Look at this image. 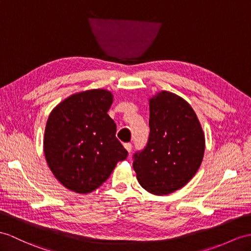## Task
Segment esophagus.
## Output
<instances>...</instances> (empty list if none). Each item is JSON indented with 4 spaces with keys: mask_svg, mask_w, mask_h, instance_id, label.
<instances>
[{
    "mask_svg": "<svg viewBox=\"0 0 251 251\" xmlns=\"http://www.w3.org/2000/svg\"><path fill=\"white\" fill-rule=\"evenodd\" d=\"M124 146H125V148L126 149L127 152H131V150H132V144L131 143H126Z\"/></svg>",
    "mask_w": 251,
    "mask_h": 251,
    "instance_id": "esophagus-1",
    "label": "esophagus"
}]
</instances>
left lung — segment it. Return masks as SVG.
Returning a JSON list of instances; mask_svg holds the SVG:
<instances>
[{
  "label": "left lung",
  "instance_id": "left-lung-1",
  "mask_svg": "<svg viewBox=\"0 0 251 251\" xmlns=\"http://www.w3.org/2000/svg\"><path fill=\"white\" fill-rule=\"evenodd\" d=\"M148 143L133 155V168L146 191L168 195L196 175L204 153V134L194 109L169 91L149 101Z\"/></svg>",
  "mask_w": 251,
  "mask_h": 251
}]
</instances>
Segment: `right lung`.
<instances>
[{
	"mask_svg": "<svg viewBox=\"0 0 251 251\" xmlns=\"http://www.w3.org/2000/svg\"><path fill=\"white\" fill-rule=\"evenodd\" d=\"M112 103L108 90H86L67 98L49 116L46 160L55 178L73 192L95 191L127 156L107 115Z\"/></svg>",
	"mask_w": 251,
	"mask_h": 251,
	"instance_id": "obj_1",
	"label": "right lung"
}]
</instances>
